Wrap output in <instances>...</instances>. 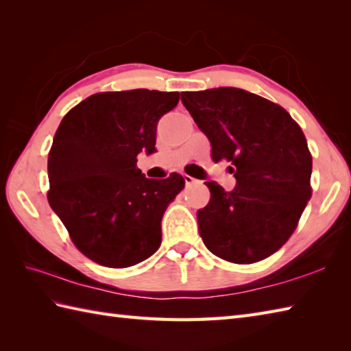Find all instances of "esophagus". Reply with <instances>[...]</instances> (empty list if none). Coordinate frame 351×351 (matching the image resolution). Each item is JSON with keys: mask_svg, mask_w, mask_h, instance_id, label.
<instances>
[{"mask_svg": "<svg viewBox=\"0 0 351 351\" xmlns=\"http://www.w3.org/2000/svg\"><path fill=\"white\" fill-rule=\"evenodd\" d=\"M184 181H185V184H187V185H191V184L196 182L195 178L190 176V175H184Z\"/></svg>", "mask_w": 351, "mask_h": 351, "instance_id": "esophagus-1", "label": "esophagus"}]
</instances>
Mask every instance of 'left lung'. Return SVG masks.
I'll return each instance as SVG.
<instances>
[{
    "mask_svg": "<svg viewBox=\"0 0 351 351\" xmlns=\"http://www.w3.org/2000/svg\"><path fill=\"white\" fill-rule=\"evenodd\" d=\"M181 101L211 143L214 162H232L237 185L205 182L210 202L199 232L215 256L253 264L293 235L312 196V155L302 128L279 104L235 87L182 92Z\"/></svg>",
    "mask_w": 351,
    "mask_h": 351,
    "instance_id": "8db88e82",
    "label": "left lung"
}]
</instances>
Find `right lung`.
Returning <instances> with one entry per match:
<instances>
[{
	"label": "right lung",
	"instance_id": "add662e5",
	"mask_svg": "<svg viewBox=\"0 0 351 351\" xmlns=\"http://www.w3.org/2000/svg\"><path fill=\"white\" fill-rule=\"evenodd\" d=\"M178 92H101L68 111L48 154V202L75 247L93 263L126 268L161 244V219L184 189L181 175L147 180L141 151L155 152L156 123Z\"/></svg>",
	"mask_w": 351,
	"mask_h": 351
}]
</instances>
